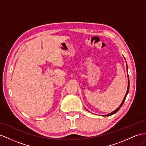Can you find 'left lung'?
Listing matches in <instances>:
<instances>
[{
    "label": "left lung",
    "instance_id": "8db88e82",
    "mask_svg": "<svg viewBox=\"0 0 146 146\" xmlns=\"http://www.w3.org/2000/svg\"><path fill=\"white\" fill-rule=\"evenodd\" d=\"M126 68L128 69V66H127V64H126ZM127 72H128V71H127ZM129 89V77H128V89H127L126 93V94H125V98H124V99H123V100L122 102L121 103V104H120V105H119V106L117 108V109H116V110H115L113 111H112V112H111V113H109V114H107V115H102V117H106V116H110V115H113V114H115V113H117V112L119 110V109H120V108L122 107L123 103H124L125 100V99H126V96H127V95H128V94Z\"/></svg>",
    "mask_w": 146,
    "mask_h": 146
}]
</instances>
